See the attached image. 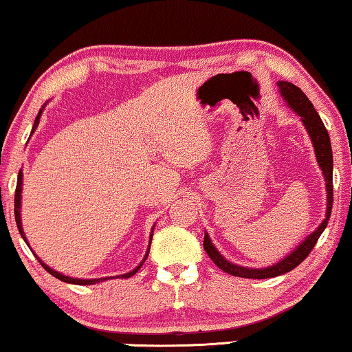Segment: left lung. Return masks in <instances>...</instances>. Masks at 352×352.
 Listing matches in <instances>:
<instances>
[{
  "label": "left lung",
  "mask_w": 352,
  "mask_h": 352,
  "mask_svg": "<svg viewBox=\"0 0 352 352\" xmlns=\"http://www.w3.org/2000/svg\"><path fill=\"white\" fill-rule=\"evenodd\" d=\"M277 86H278V93H280L282 99L285 100L287 107L292 109L293 112L301 118V123L305 124L306 131L311 138L312 147H314V152H316V160L319 163V168L325 179V190H327L325 218L314 232H311L300 245H298L296 248H293V252L288 253L285 258L280 259V261H277L276 264H271V266L267 267H247V266H239V264L230 263L229 259H226L223 254L218 252V248H216L213 242H211L208 232L205 230L204 248L205 252L208 253L211 261H213L219 269H223L224 272H228L230 276H235V277L269 278V277H277L285 272L293 271L298 264L305 261L307 254L311 253V250L316 247L320 234L324 232L327 224H329V218L331 213V204H333V153H331L329 131H327L324 123H322L319 113L316 112L314 105L311 104V100L306 98V94L302 93L298 86L288 83V81H277Z\"/></svg>",
  "instance_id": "left-lung-1"
}]
</instances>
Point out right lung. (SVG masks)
Returning <instances> with one entry per match:
<instances>
[{"label": "right lung", "instance_id": "add662e5", "mask_svg": "<svg viewBox=\"0 0 352 352\" xmlns=\"http://www.w3.org/2000/svg\"><path fill=\"white\" fill-rule=\"evenodd\" d=\"M47 104V102H46ZM46 104L43 105V107L40 109V112H38V115H36V118H35V123H33V128H32V133L35 131V129L38 128V124H40V117H41V113H43V110H45V107H46ZM22 186H23V173H22V170L19 171V177H17V187H16V200H14V214H16V223H17V229H19V232H21V235H22V239L25 240V243L28 245V247H30V243H28V240H27V237H25V232H23V228H22V218H21V208H22ZM153 229H155V224H153V228H152V232H151V239H148V248H147V253L144 254V258H142V261L138 264L136 267L133 269V271H129V272H126V274H122V276H115V277H100V278H76V277H70V276H64V274L62 272H57V271H54V269L52 267H50L47 266L46 263H43L40 258H38V254L33 252L32 250V247H30V250L33 252V254H35L36 256V259L38 261L41 263V266L46 269L47 272L51 274V276H54L56 278H59V280H62V282H67V283H75V285H94V283H99V282H105V280H110V278H129L131 276H134V274H136L139 269H141V266L144 263H146V259H147V256H148V250H151V243H152V235H153Z\"/></svg>", "mask_w": 352, "mask_h": 352}]
</instances>
